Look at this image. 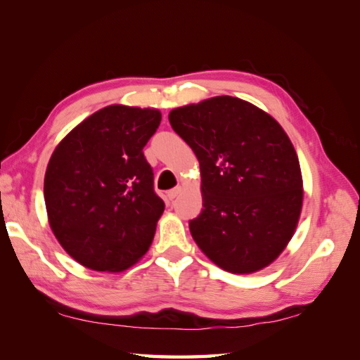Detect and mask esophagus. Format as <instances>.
Listing matches in <instances>:
<instances>
[{"label":"esophagus","instance_id":"1","mask_svg":"<svg viewBox=\"0 0 360 360\" xmlns=\"http://www.w3.org/2000/svg\"><path fill=\"white\" fill-rule=\"evenodd\" d=\"M181 193V188L180 186H176V188H174V190H170L169 193H167V198L172 200V199H175L176 196H179V194Z\"/></svg>","mask_w":360,"mask_h":360}]
</instances>
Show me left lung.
Segmentation results:
<instances>
[{
  "instance_id": "8db88e82",
  "label": "left lung",
  "mask_w": 360,
  "mask_h": 360,
  "mask_svg": "<svg viewBox=\"0 0 360 360\" xmlns=\"http://www.w3.org/2000/svg\"><path fill=\"white\" fill-rule=\"evenodd\" d=\"M200 169L202 212L190 221L200 251L231 274L270 266L297 228L304 180L297 153L276 120L234 96L169 112Z\"/></svg>"
}]
</instances>
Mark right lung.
Masks as SVG:
<instances>
[{
	"mask_svg": "<svg viewBox=\"0 0 360 360\" xmlns=\"http://www.w3.org/2000/svg\"><path fill=\"white\" fill-rule=\"evenodd\" d=\"M160 123L158 109L112 104L55 147L44 176L47 218L80 266L118 274L148 251L164 202L142 150Z\"/></svg>",
	"mask_w": 360,
	"mask_h": 360,
	"instance_id": "1",
	"label": "right lung"
}]
</instances>
